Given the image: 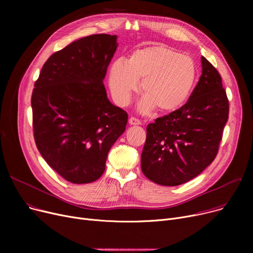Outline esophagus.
Wrapping results in <instances>:
<instances>
[{
	"label": "esophagus",
	"instance_id": "esophagus-1",
	"mask_svg": "<svg viewBox=\"0 0 253 253\" xmlns=\"http://www.w3.org/2000/svg\"><path fill=\"white\" fill-rule=\"evenodd\" d=\"M140 124H141V122L139 121L138 119H136V118H134V117H131V118L129 119V125H131V126L140 125Z\"/></svg>",
	"mask_w": 253,
	"mask_h": 253
}]
</instances>
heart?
I'll list each match as a JSON object with an SVG mask.
<instances>
[{"label": "heart", "mask_w": 253, "mask_h": 253, "mask_svg": "<svg viewBox=\"0 0 253 253\" xmlns=\"http://www.w3.org/2000/svg\"><path fill=\"white\" fill-rule=\"evenodd\" d=\"M197 69L194 60L164 45L137 49L126 60L119 58L111 66L109 84L120 105L129 103L137 90L138 81L143 98L140 110L174 111L187 100L194 87Z\"/></svg>", "instance_id": "heart-1"}]
</instances>
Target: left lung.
<instances>
[{
  "label": "left lung",
  "mask_w": 253,
  "mask_h": 253,
  "mask_svg": "<svg viewBox=\"0 0 253 253\" xmlns=\"http://www.w3.org/2000/svg\"><path fill=\"white\" fill-rule=\"evenodd\" d=\"M201 64L202 75L188 102L147 127L141 170L155 183L174 187L187 182L217 154L229 100L216 69L204 56Z\"/></svg>",
  "instance_id": "left-lung-1"
}]
</instances>
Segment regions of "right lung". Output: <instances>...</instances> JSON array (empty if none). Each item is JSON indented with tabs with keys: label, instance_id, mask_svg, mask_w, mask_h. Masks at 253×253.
Wrapping results in <instances>:
<instances>
[{
	"label": "right lung",
	"instance_id": "right-lung-1",
	"mask_svg": "<svg viewBox=\"0 0 253 253\" xmlns=\"http://www.w3.org/2000/svg\"><path fill=\"white\" fill-rule=\"evenodd\" d=\"M117 47V36L106 34L76 40L48 58L35 83L37 148L70 182L97 180L126 129L127 113L109 100L102 82Z\"/></svg>",
	"mask_w": 253,
	"mask_h": 253
}]
</instances>
